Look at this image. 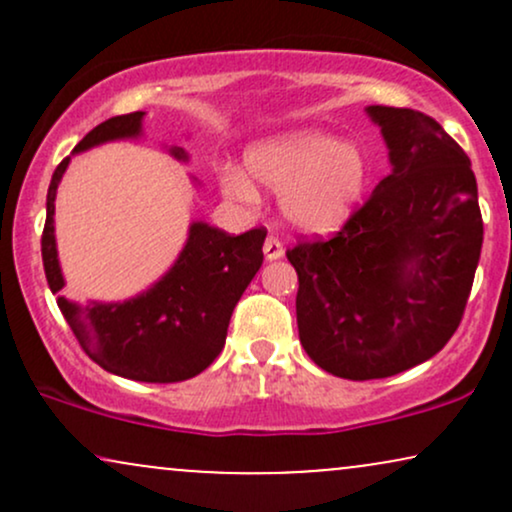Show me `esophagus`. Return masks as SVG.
I'll list each match as a JSON object with an SVG mask.
<instances>
[{"label": "esophagus", "instance_id": "obj_1", "mask_svg": "<svg viewBox=\"0 0 512 512\" xmlns=\"http://www.w3.org/2000/svg\"><path fill=\"white\" fill-rule=\"evenodd\" d=\"M264 257H267L269 262L281 260V257H284V245H281L279 238L269 236L267 240H264Z\"/></svg>", "mask_w": 512, "mask_h": 512}]
</instances>
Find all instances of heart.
I'll return each mask as SVG.
<instances>
[{
  "label": "heart",
  "mask_w": 512,
  "mask_h": 512,
  "mask_svg": "<svg viewBox=\"0 0 512 512\" xmlns=\"http://www.w3.org/2000/svg\"><path fill=\"white\" fill-rule=\"evenodd\" d=\"M245 168L279 192L281 219L293 231L313 236L339 231L354 216L368 185V158L361 146L320 127L291 129L250 144ZM249 176L238 166H223V195L243 204L260 202V190Z\"/></svg>",
  "instance_id": "heart-1"
}]
</instances>
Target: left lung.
<instances>
[{
    "mask_svg": "<svg viewBox=\"0 0 512 512\" xmlns=\"http://www.w3.org/2000/svg\"><path fill=\"white\" fill-rule=\"evenodd\" d=\"M390 175L330 240L286 252L298 274V337L346 380L397 375L436 356L460 325L484 223L477 178L433 117L368 105Z\"/></svg>",
    "mask_w": 512,
    "mask_h": 512,
    "instance_id": "obj_1",
    "label": "left lung"
}]
</instances>
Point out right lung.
I'll return each instance as SVG.
<instances>
[{
    "instance_id": "right-lung-1",
    "label": "right lung",
    "mask_w": 512,
    "mask_h": 512,
    "mask_svg": "<svg viewBox=\"0 0 512 512\" xmlns=\"http://www.w3.org/2000/svg\"><path fill=\"white\" fill-rule=\"evenodd\" d=\"M144 115L110 117L86 134L72 156L108 142L144 137ZM168 154L187 163L182 146ZM67 156L52 173L48 219L43 231V267L64 320L98 366L139 383H178L195 378L221 354L233 308L262 267L264 228L228 236L221 228L192 221L178 260L149 289L125 301L86 305L62 296L64 274L55 240L57 185L67 173Z\"/></svg>"
}]
</instances>
